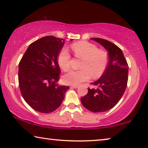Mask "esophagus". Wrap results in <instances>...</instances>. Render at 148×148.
<instances>
[{"mask_svg":"<svg viewBox=\"0 0 148 148\" xmlns=\"http://www.w3.org/2000/svg\"><path fill=\"white\" fill-rule=\"evenodd\" d=\"M78 86H71V88H73V89H77Z\"/></svg>","mask_w":148,"mask_h":148,"instance_id":"34e87169","label":"esophagus"}]
</instances>
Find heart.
Instances as JSON below:
<instances>
[{"instance_id":"heart-1","label":"heart","mask_w":148,"mask_h":148,"mask_svg":"<svg viewBox=\"0 0 148 148\" xmlns=\"http://www.w3.org/2000/svg\"><path fill=\"white\" fill-rule=\"evenodd\" d=\"M74 56L83 59L79 71H71L62 77L64 84L77 86L88 80L91 76L97 79L101 77L106 70L108 57L104 50L88 42L81 41L71 45ZM71 54L66 48L62 49L57 56V62L62 71H69L71 67Z\"/></svg>"}]
</instances>
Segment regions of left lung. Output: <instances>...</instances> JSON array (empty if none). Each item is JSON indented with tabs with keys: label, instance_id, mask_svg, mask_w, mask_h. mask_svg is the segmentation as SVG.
<instances>
[{
	"label": "left lung",
	"instance_id": "obj_1",
	"mask_svg": "<svg viewBox=\"0 0 148 148\" xmlns=\"http://www.w3.org/2000/svg\"><path fill=\"white\" fill-rule=\"evenodd\" d=\"M108 52L109 62L100 78L91 83L97 89L88 88L87 94L81 98L83 106L92 112H103L112 109L124 94L128 81L129 66L122 50L104 39L92 38Z\"/></svg>",
	"mask_w": 148,
	"mask_h": 148
}]
</instances>
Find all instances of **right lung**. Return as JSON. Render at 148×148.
Masks as SVG:
<instances>
[{"label":"right lung","instance_id":"obj_1","mask_svg":"<svg viewBox=\"0 0 148 148\" xmlns=\"http://www.w3.org/2000/svg\"><path fill=\"white\" fill-rule=\"evenodd\" d=\"M64 44L62 38L43 37L30 44L19 62L18 79L22 97L37 112L55 111L69 89L57 83L61 72L57 56Z\"/></svg>","mask_w":148,"mask_h":148}]
</instances>
